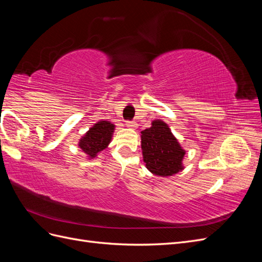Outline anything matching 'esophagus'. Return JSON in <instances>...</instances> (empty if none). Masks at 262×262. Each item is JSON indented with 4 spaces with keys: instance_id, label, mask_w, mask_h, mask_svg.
Masks as SVG:
<instances>
[{
    "instance_id": "obj_1",
    "label": "esophagus",
    "mask_w": 262,
    "mask_h": 262,
    "mask_svg": "<svg viewBox=\"0 0 262 262\" xmlns=\"http://www.w3.org/2000/svg\"><path fill=\"white\" fill-rule=\"evenodd\" d=\"M125 125L128 126V128H136V126H137L138 124H137V122L128 120V121H125Z\"/></svg>"
}]
</instances>
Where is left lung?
Wrapping results in <instances>:
<instances>
[{
	"instance_id": "8db88e82",
	"label": "left lung",
	"mask_w": 262,
	"mask_h": 262,
	"mask_svg": "<svg viewBox=\"0 0 262 262\" xmlns=\"http://www.w3.org/2000/svg\"><path fill=\"white\" fill-rule=\"evenodd\" d=\"M141 147L146 168L154 175L167 177L184 169L185 149L164 121L154 120L150 128L141 132Z\"/></svg>"
}]
</instances>
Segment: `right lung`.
<instances>
[{
    "mask_svg": "<svg viewBox=\"0 0 262 262\" xmlns=\"http://www.w3.org/2000/svg\"><path fill=\"white\" fill-rule=\"evenodd\" d=\"M114 130L115 124L109 121L101 120L95 123L82 137L78 146L91 158H95L99 152L108 146L112 141Z\"/></svg>",
    "mask_w": 262,
    "mask_h": 262,
    "instance_id": "1",
    "label": "right lung"
}]
</instances>
